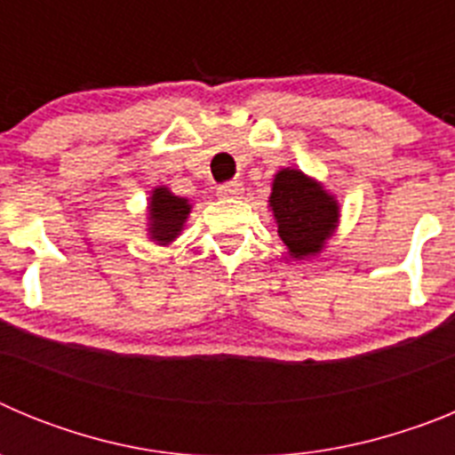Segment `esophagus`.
Listing matches in <instances>:
<instances>
[{
	"mask_svg": "<svg viewBox=\"0 0 455 455\" xmlns=\"http://www.w3.org/2000/svg\"><path fill=\"white\" fill-rule=\"evenodd\" d=\"M241 193H243V184L241 182H225L219 187V196H223V198H239Z\"/></svg>",
	"mask_w": 455,
	"mask_h": 455,
	"instance_id": "34e87169",
	"label": "esophagus"
}]
</instances>
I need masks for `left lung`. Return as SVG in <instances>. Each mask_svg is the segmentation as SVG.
<instances>
[{"instance_id":"left-lung-1","label":"left lung","mask_w":455,"mask_h":455,"mask_svg":"<svg viewBox=\"0 0 455 455\" xmlns=\"http://www.w3.org/2000/svg\"><path fill=\"white\" fill-rule=\"evenodd\" d=\"M268 204L275 216L277 235L296 259L316 255L339 219L337 200L296 168L277 172Z\"/></svg>"}]
</instances>
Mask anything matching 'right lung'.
Wrapping results in <instances>:
<instances>
[{
	"instance_id": "right-lung-1",
	"label": "right lung",
	"mask_w": 455,
	"mask_h": 455,
	"mask_svg": "<svg viewBox=\"0 0 455 455\" xmlns=\"http://www.w3.org/2000/svg\"><path fill=\"white\" fill-rule=\"evenodd\" d=\"M191 204L184 198L172 196L166 187H159L152 191L150 198V236L156 243H171L182 230Z\"/></svg>"
}]
</instances>
